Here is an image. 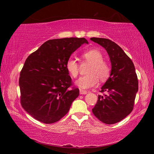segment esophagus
I'll return each mask as SVG.
<instances>
[{
  "mask_svg": "<svg viewBox=\"0 0 154 154\" xmlns=\"http://www.w3.org/2000/svg\"><path fill=\"white\" fill-rule=\"evenodd\" d=\"M79 93H80V94H86L88 93V92H87L86 90L80 89L79 90Z\"/></svg>",
  "mask_w": 154,
  "mask_h": 154,
  "instance_id": "34e87169",
  "label": "esophagus"
}]
</instances>
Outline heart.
Listing matches in <instances>:
<instances>
[{
  "label": "heart",
  "mask_w": 154,
  "mask_h": 154,
  "mask_svg": "<svg viewBox=\"0 0 154 154\" xmlns=\"http://www.w3.org/2000/svg\"><path fill=\"white\" fill-rule=\"evenodd\" d=\"M83 61L90 64L87 69L88 75L80 77L75 84L82 89L94 87L98 81L105 82L111 73V66L107 62L103 60V55L99 49H91L82 54ZM66 69L72 77L76 78L79 73V65L76 60L69 58L66 62Z\"/></svg>",
  "instance_id": "b5f03b06"
}]
</instances>
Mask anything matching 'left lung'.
Here are the masks:
<instances>
[{
    "mask_svg": "<svg viewBox=\"0 0 154 154\" xmlns=\"http://www.w3.org/2000/svg\"><path fill=\"white\" fill-rule=\"evenodd\" d=\"M105 48L110 58V77L101 88L92 113L106 124L122 121L131 113L139 89L134 65L120 47L107 38H90Z\"/></svg>",
    "mask_w": 154,
    "mask_h": 154,
    "instance_id": "1",
    "label": "left lung"
}]
</instances>
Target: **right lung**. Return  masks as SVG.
<instances>
[{"label": "right lung", "instance_id": "1", "mask_svg": "<svg viewBox=\"0 0 154 154\" xmlns=\"http://www.w3.org/2000/svg\"><path fill=\"white\" fill-rule=\"evenodd\" d=\"M85 38L49 40L28 56L20 72V103L36 120L44 124L59 121L69 112L79 94L66 69L72 53Z\"/></svg>", "mask_w": 154, "mask_h": 154}]
</instances>
